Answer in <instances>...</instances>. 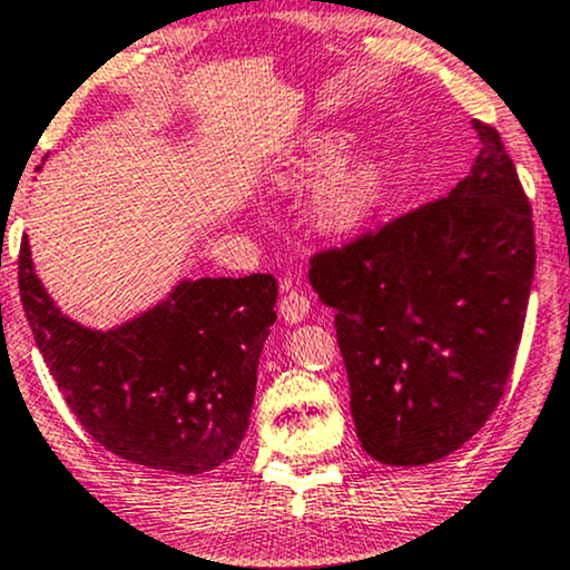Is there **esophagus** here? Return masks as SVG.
Masks as SVG:
<instances>
[{
  "mask_svg": "<svg viewBox=\"0 0 570 570\" xmlns=\"http://www.w3.org/2000/svg\"><path fill=\"white\" fill-rule=\"evenodd\" d=\"M279 315L285 317V323H302L309 315V298L298 291H287L279 302Z\"/></svg>",
  "mask_w": 570,
  "mask_h": 570,
  "instance_id": "esophagus-1",
  "label": "esophagus"
}]
</instances>
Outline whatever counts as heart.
Wrapping results in <instances>:
<instances>
[{
	"mask_svg": "<svg viewBox=\"0 0 570 570\" xmlns=\"http://www.w3.org/2000/svg\"><path fill=\"white\" fill-rule=\"evenodd\" d=\"M338 150H342V142L334 137L309 139L304 150L285 164L277 183L283 188H296V185L320 180L336 166ZM376 202H380V171L371 161L357 158V161L338 166L323 183L315 202V217L323 232L353 234L366 226Z\"/></svg>",
	"mask_w": 570,
	"mask_h": 570,
	"instance_id": "obj_1",
	"label": "heart"
}]
</instances>
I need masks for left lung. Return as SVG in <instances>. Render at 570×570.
I'll list each match as a JSON object with an SVG mask.
<instances>
[{
	"mask_svg": "<svg viewBox=\"0 0 570 570\" xmlns=\"http://www.w3.org/2000/svg\"><path fill=\"white\" fill-rule=\"evenodd\" d=\"M474 129L482 150L450 196L309 261L336 312L357 439L387 465L463 446L495 412L520 347L533 217L501 134Z\"/></svg>",
	"mask_w": 570,
	"mask_h": 570,
	"instance_id": "8db88e82",
	"label": "left lung"
}]
</instances>
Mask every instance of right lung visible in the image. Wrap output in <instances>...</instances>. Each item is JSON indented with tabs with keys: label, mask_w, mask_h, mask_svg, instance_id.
<instances>
[{
	"label": "right lung",
	"mask_w": 570,
	"mask_h": 570,
	"mask_svg": "<svg viewBox=\"0 0 570 570\" xmlns=\"http://www.w3.org/2000/svg\"><path fill=\"white\" fill-rule=\"evenodd\" d=\"M18 287L63 401L105 450L175 474L213 471L239 450L261 350L277 320L272 274L185 279L110 331L61 315L35 274L29 239Z\"/></svg>",
	"instance_id": "right-lung-1"
}]
</instances>
